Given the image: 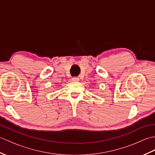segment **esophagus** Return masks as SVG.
<instances>
[{"mask_svg":"<svg viewBox=\"0 0 155 155\" xmlns=\"http://www.w3.org/2000/svg\"><path fill=\"white\" fill-rule=\"evenodd\" d=\"M78 80H79V78H78V77H72V81H78Z\"/></svg>","mask_w":155,"mask_h":155,"instance_id":"obj_1","label":"esophagus"}]
</instances>
